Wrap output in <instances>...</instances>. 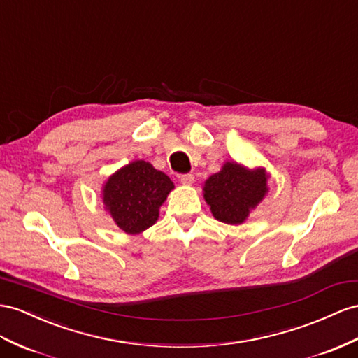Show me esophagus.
Here are the masks:
<instances>
[{
	"label": "esophagus",
	"instance_id": "34e87169",
	"mask_svg": "<svg viewBox=\"0 0 358 358\" xmlns=\"http://www.w3.org/2000/svg\"><path fill=\"white\" fill-rule=\"evenodd\" d=\"M180 181L182 182V185L192 186V185H194V181H195V177L192 176V173H182V176H180Z\"/></svg>",
	"mask_w": 358,
	"mask_h": 358
}]
</instances>
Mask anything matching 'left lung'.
Listing matches in <instances>:
<instances>
[{
  "label": "left lung",
  "mask_w": 358,
  "mask_h": 358,
  "mask_svg": "<svg viewBox=\"0 0 358 358\" xmlns=\"http://www.w3.org/2000/svg\"><path fill=\"white\" fill-rule=\"evenodd\" d=\"M266 178L264 169L248 171L234 162H227L221 172L206 181L204 198L217 221L242 224L250 210L266 195Z\"/></svg>",
  "instance_id": "left-lung-1"
}]
</instances>
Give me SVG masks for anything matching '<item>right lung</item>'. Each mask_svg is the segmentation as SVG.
Masks as SVG:
<instances>
[{
    "label": "right lung",
    "instance_id": "right-lung-1",
    "mask_svg": "<svg viewBox=\"0 0 358 358\" xmlns=\"http://www.w3.org/2000/svg\"><path fill=\"white\" fill-rule=\"evenodd\" d=\"M172 189L166 173L137 160L107 180L103 198L116 225L128 234H137L155 224L159 207Z\"/></svg>",
    "mask_w": 358,
    "mask_h": 358
}]
</instances>
